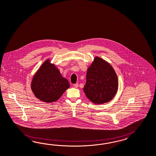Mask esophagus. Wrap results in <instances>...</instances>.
<instances>
[{
	"instance_id": "1",
	"label": "esophagus",
	"mask_w": 156,
	"mask_h": 156,
	"mask_svg": "<svg viewBox=\"0 0 156 156\" xmlns=\"http://www.w3.org/2000/svg\"><path fill=\"white\" fill-rule=\"evenodd\" d=\"M73 86L75 87V88H77L78 87V83H76V84H74Z\"/></svg>"
}]
</instances>
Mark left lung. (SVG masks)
<instances>
[{
  "mask_svg": "<svg viewBox=\"0 0 156 156\" xmlns=\"http://www.w3.org/2000/svg\"><path fill=\"white\" fill-rule=\"evenodd\" d=\"M118 88V77L108 62L95 57L87 69L83 91L87 98L95 104L108 102L115 95Z\"/></svg>",
  "mask_w": 156,
  "mask_h": 156,
  "instance_id": "left-lung-1",
  "label": "left lung"
}]
</instances>
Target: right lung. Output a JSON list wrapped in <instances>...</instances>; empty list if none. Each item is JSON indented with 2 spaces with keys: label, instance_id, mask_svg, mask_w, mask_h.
Returning a JSON list of instances; mask_svg holds the SVG:
<instances>
[{
  "label": "right lung",
  "instance_id": "add662e5",
  "mask_svg": "<svg viewBox=\"0 0 156 156\" xmlns=\"http://www.w3.org/2000/svg\"><path fill=\"white\" fill-rule=\"evenodd\" d=\"M70 84L63 78L54 64L48 59L34 76L31 88L38 99L46 103L55 102L61 97Z\"/></svg>",
  "mask_w": 156,
  "mask_h": 156
}]
</instances>
